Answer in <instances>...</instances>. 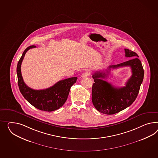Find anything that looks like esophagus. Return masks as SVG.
<instances>
[{"instance_id": "obj_1", "label": "esophagus", "mask_w": 158, "mask_h": 158, "mask_svg": "<svg viewBox=\"0 0 158 158\" xmlns=\"http://www.w3.org/2000/svg\"><path fill=\"white\" fill-rule=\"evenodd\" d=\"M89 76H90V73L89 72H86L82 73V74L81 75V77L82 78H86V77Z\"/></svg>"}]
</instances>
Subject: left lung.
I'll use <instances>...</instances> for the list:
<instances>
[{"instance_id": "obj_1", "label": "left lung", "mask_w": 158, "mask_h": 158, "mask_svg": "<svg viewBox=\"0 0 158 158\" xmlns=\"http://www.w3.org/2000/svg\"><path fill=\"white\" fill-rule=\"evenodd\" d=\"M124 50L126 57L133 58L117 65L109 66L108 70L130 66L132 74L126 82V86L116 88L103 80L102 78H106L108 75L103 72H96L92 75L94 83L92 86V100L96 109L101 113L106 114L118 113L131 105L138 96L144 78V70L138 54L129 49ZM107 73H109L108 70Z\"/></svg>"}]
</instances>
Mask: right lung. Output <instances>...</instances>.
I'll return each instance as SVG.
<instances>
[{"label": "right lung", "instance_id": "right-lung-1", "mask_svg": "<svg viewBox=\"0 0 158 158\" xmlns=\"http://www.w3.org/2000/svg\"><path fill=\"white\" fill-rule=\"evenodd\" d=\"M34 48L35 46L32 45L25 49L18 61L16 68L18 86L24 98L32 106L41 110L52 112L60 108L65 104L70 88L76 82L77 77H71L58 81L48 89L34 90L27 86L22 76L21 64L25 54L29 49Z\"/></svg>", "mask_w": 158, "mask_h": 158}]
</instances>
